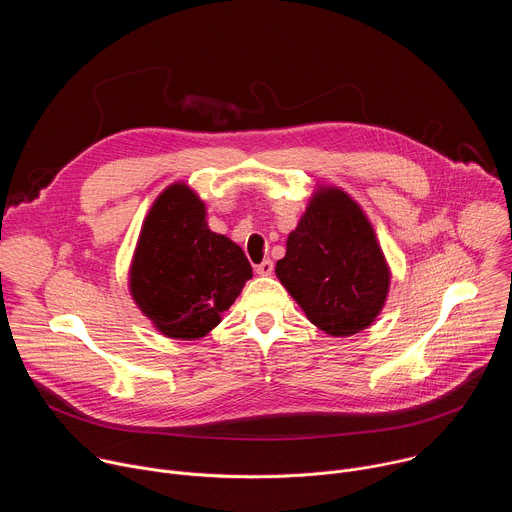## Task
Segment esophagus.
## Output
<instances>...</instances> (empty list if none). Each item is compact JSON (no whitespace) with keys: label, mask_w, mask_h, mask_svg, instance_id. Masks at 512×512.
Returning a JSON list of instances; mask_svg holds the SVG:
<instances>
[{"label":"esophagus","mask_w":512,"mask_h":512,"mask_svg":"<svg viewBox=\"0 0 512 512\" xmlns=\"http://www.w3.org/2000/svg\"><path fill=\"white\" fill-rule=\"evenodd\" d=\"M255 273L257 275H271L273 273V261L271 259H265L263 263H259V265H255Z\"/></svg>","instance_id":"esophagus-1"}]
</instances>
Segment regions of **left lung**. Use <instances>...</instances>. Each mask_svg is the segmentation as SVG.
Masks as SVG:
<instances>
[{"mask_svg": "<svg viewBox=\"0 0 512 512\" xmlns=\"http://www.w3.org/2000/svg\"><path fill=\"white\" fill-rule=\"evenodd\" d=\"M275 275L306 318L334 338L367 330L391 287V267L367 212L334 184L314 188Z\"/></svg>", "mask_w": 512, "mask_h": 512, "instance_id": "obj_1", "label": "left lung"}]
</instances>
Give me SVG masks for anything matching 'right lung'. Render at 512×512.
I'll use <instances>...</instances> for the list:
<instances>
[{
	"label": "right lung",
	"instance_id": "add662e5",
	"mask_svg": "<svg viewBox=\"0 0 512 512\" xmlns=\"http://www.w3.org/2000/svg\"><path fill=\"white\" fill-rule=\"evenodd\" d=\"M127 277L131 300L162 336L200 340L221 324L253 269L237 243L208 229L196 190L174 182L143 218Z\"/></svg>",
	"mask_w": 512,
	"mask_h": 512
}]
</instances>
